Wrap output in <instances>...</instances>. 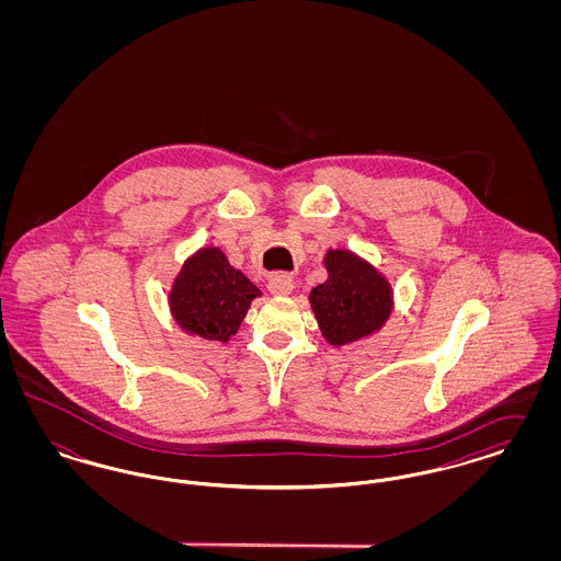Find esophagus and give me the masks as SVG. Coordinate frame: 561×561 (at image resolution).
I'll use <instances>...</instances> for the list:
<instances>
[{
	"label": "esophagus",
	"instance_id": "1",
	"mask_svg": "<svg viewBox=\"0 0 561 561\" xmlns=\"http://www.w3.org/2000/svg\"><path fill=\"white\" fill-rule=\"evenodd\" d=\"M294 279L288 273H275L268 279V293L277 294V296H286L293 293Z\"/></svg>",
	"mask_w": 561,
	"mask_h": 561
}]
</instances>
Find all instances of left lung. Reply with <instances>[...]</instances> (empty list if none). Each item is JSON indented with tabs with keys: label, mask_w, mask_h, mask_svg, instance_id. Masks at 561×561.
<instances>
[{
	"label": "left lung",
	"mask_w": 561,
	"mask_h": 561,
	"mask_svg": "<svg viewBox=\"0 0 561 561\" xmlns=\"http://www.w3.org/2000/svg\"><path fill=\"white\" fill-rule=\"evenodd\" d=\"M325 268L328 279L309 296L323 339L341 347L380 330L393 307L389 282L348 250H328Z\"/></svg>",
	"instance_id": "1"
}]
</instances>
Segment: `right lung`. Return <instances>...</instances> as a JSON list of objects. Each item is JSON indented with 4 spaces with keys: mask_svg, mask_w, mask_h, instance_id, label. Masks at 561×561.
<instances>
[{
    "mask_svg": "<svg viewBox=\"0 0 561 561\" xmlns=\"http://www.w3.org/2000/svg\"><path fill=\"white\" fill-rule=\"evenodd\" d=\"M256 296L261 290L218 248H202L174 279L170 309L188 334L227 343Z\"/></svg>",
    "mask_w": 561,
    "mask_h": 561,
    "instance_id": "add662e5",
    "label": "right lung"
}]
</instances>
